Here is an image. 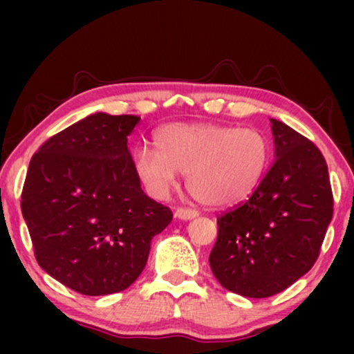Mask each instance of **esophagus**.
Returning a JSON list of instances; mask_svg holds the SVG:
<instances>
[{
    "mask_svg": "<svg viewBox=\"0 0 354 354\" xmlns=\"http://www.w3.org/2000/svg\"><path fill=\"white\" fill-rule=\"evenodd\" d=\"M198 211L196 209H189V208H178L176 213H174V216L180 218V219H193L198 216Z\"/></svg>",
    "mask_w": 354,
    "mask_h": 354,
    "instance_id": "esophagus-1",
    "label": "esophagus"
}]
</instances>
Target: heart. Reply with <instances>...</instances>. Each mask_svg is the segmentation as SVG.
I'll return each mask as SVG.
<instances>
[{"label": "heart", "mask_w": 354, "mask_h": 354, "mask_svg": "<svg viewBox=\"0 0 354 354\" xmlns=\"http://www.w3.org/2000/svg\"><path fill=\"white\" fill-rule=\"evenodd\" d=\"M156 149L133 154L138 178L149 194L163 198L186 174V188L206 206H231L258 188L268 169L270 143L253 128L209 123H174L156 135Z\"/></svg>", "instance_id": "heart-1"}]
</instances>
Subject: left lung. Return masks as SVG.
Returning a JSON list of instances; mask_svg holds the SVG:
<instances>
[{
    "mask_svg": "<svg viewBox=\"0 0 354 354\" xmlns=\"http://www.w3.org/2000/svg\"><path fill=\"white\" fill-rule=\"evenodd\" d=\"M274 161L250 198L218 216L209 266L246 298L281 293L311 270L333 218L328 165L315 143L271 118Z\"/></svg>",
    "mask_w": 354,
    "mask_h": 354,
    "instance_id": "obj_1",
    "label": "left lung"
}]
</instances>
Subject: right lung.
<instances>
[{
    "instance_id": "add662e5",
    "label": "right lung",
    "mask_w": 354,
    "mask_h": 354,
    "mask_svg": "<svg viewBox=\"0 0 354 354\" xmlns=\"http://www.w3.org/2000/svg\"><path fill=\"white\" fill-rule=\"evenodd\" d=\"M140 116L96 113L44 141L33 154L21 213L35 258L48 274L86 296L136 281L168 206L146 196L128 149Z\"/></svg>"
}]
</instances>
